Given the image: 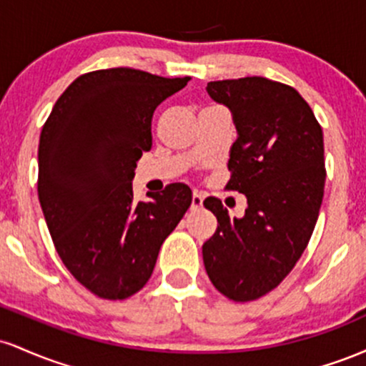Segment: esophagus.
Listing matches in <instances>:
<instances>
[{"label": "esophagus", "instance_id": "esophagus-1", "mask_svg": "<svg viewBox=\"0 0 366 366\" xmlns=\"http://www.w3.org/2000/svg\"><path fill=\"white\" fill-rule=\"evenodd\" d=\"M203 207V196L199 192H194L191 197V209H199Z\"/></svg>", "mask_w": 366, "mask_h": 366}]
</instances>
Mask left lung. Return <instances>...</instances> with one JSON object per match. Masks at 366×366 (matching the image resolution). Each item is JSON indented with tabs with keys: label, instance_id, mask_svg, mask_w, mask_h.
Instances as JSON below:
<instances>
[{
	"label": "left lung",
	"instance_id": "obj_1",
	"mask_svg": "<svg viewBox=\"0 0 366 366\" xmlns=\"http://www.w3.org/2000/svg\"><path fill=\"white\" fill-rule=\"evenodd\" d=\"M213 102L232 113L229 191L246 196L242 218L220 199L207 207L218 227L203 244L213 285L234 301H253L275 289L308 246L325 186L323 134L294 87L264 77L208 82Z\"/></svg>",
	"mask_w": 366,
	"mask_h": 366
}]
</instances>
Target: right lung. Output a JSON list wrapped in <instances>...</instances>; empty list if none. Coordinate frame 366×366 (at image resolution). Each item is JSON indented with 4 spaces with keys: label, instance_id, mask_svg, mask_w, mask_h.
Masks as SVG:
<instances>
[{
    "label": "right lung",
    "instance_id": "add662e5",
    "mask_svg": "<svg viewBox=\"0 0 366 366\" xmlns=\"http://www.w3.org/2000/svg\"><path fill=\"white\" fill-rule=\"evenodd\" d=\"M189 77L136 69L84 74L54 103L39 137L37 194L54 247L96 296L125 300L144 287L159 247L191 207V189L136 201L134 170L149 151L151 119Z\"/></svg>",
    "mask_w": 366,
    "mask_h": 366
}]
</instances>
